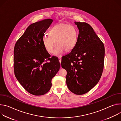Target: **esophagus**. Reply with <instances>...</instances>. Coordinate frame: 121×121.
Returning <instances> with one entry per match:
<instances>
[{
  "mask_svg": "<svg viewBox=\"0 0 121 121\" xmlns=\"http://www.w3.org/2000/svg\"><path fill=\"white\" fill-rule=\"evenodd\" d=\"M58 59H59V60L60 63H61V57H59V58H58Z\"/></svg>",
  "mask_w": 121,
  "mask_h": 121,
  "instance_id": "obj_1",
  "label": "esophagus"
}]
</instances>
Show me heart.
Masks as SVG:
<instances>
[{
  "instance_id": "1",
  "label": "heart",
  "mask_w": 121,
  "mask_h": 121,
  "mask_svg": "<svg viewBox=\"0 0 121 121\" xmlns=\"http://www.w3.org/2000/svg\"><path fill=\"white\" fill-rule=\"evenodd\" d=\"M78 38L76 29L73 26L63 23L54 26L49 31V35H44L42 41L48 52L52 53L57 45L53 55L60 56L66 52H70L75 46Z\"/></svg>"
}]
</instances>
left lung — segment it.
Wrapping results in <instances>:
<instances>
[{
  "mask_svg": "<svg viewBox=\"0 0 121 121\" xmlns=\"http://www.w3.org/2000/svg\"><path fill=\"white\" fill-rule=\"evenodd\" d=\"M74 23L79 30L77 43L73 49L62 59L61 65L67 72L66 83L69 89L75 94L83 95L92 89L100 80L104 67L105 48L89 24L76 22Z\"/></svg>",
  "mask_w": 121,
  "mask_h": 121,
  "instance_id": "obj_1",
  "label": "left lung"
}]
</instances>
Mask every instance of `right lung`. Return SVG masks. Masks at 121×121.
<instances>
[{"mask_svg": "<svg viewBox=\"0 0 121 121\" xmlns=\"http://www.w3.org/2000/svg\"><path fill=\"white\" fill-rule=\"evenodd\" d=\"M52 22L47 19L30 25L14 48L15 75L22 87L35 96L44 95L50 90L51 80L60 68L59 60L50 58L42 41ZM48 60L49 62H45Z\"/></svg>", "mask_w": 121, "mask_h": 121, "instance_id": "add662e5", "label": "right lung"}]
</instances>
